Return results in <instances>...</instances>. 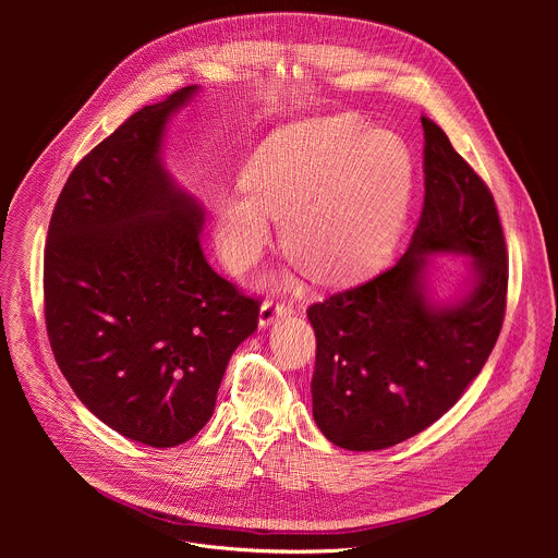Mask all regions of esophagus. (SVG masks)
<instances>
[{
	"label": "esophagus",
	"mask_w": 558,
	"mask_h": 558,
	"mask_svg": "<svg viewBox=\"0 0 558 558\" xmlns=\"http://www.w3.org/2000/svg\"><path fill=\"white\" fill-rule=\"evenodd\" d=\"M295 313L293 304L291 302H276V300H265L263 306H260V315H258V323L263 329H267L274 320H278V317H287Z\"/></svg>",
	"instance_id": "1"
}]
</instances>
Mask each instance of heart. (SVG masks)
Returning a JSON list of instances; mask_svg holds the SVG:
<instances>
[{
  "label": "heart",
  "instance_id": "1",
  "mask_svg": "<svg viewBox=\"0 0 558 558\" xmlns=\"http://www.w3.org/2000/svg\"><path fill=\"white\" fill-rule=\"evenodd\" d=\"M413 170L404 145L351 117L308 119L265 138L241 170L243 196L214 207L222 263L243 274L280 222V245L317 284H342L384 254L400 229Z\"/></svg>",
  "mask_w": 558,
  "mask_h": 558
}]
</instances>
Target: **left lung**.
<instances>
[{
	"mask_svg": "<svg viewBox=\"0 0 558 558\" xmlns=\"http://www.w3.org/2000/svg\"><path fill=\"white\" fill-rule=\"evenodd\" d=\"M422 218L404 256L364 284L311 304L313 420L347 450H381L415 437L448 413L480 375L499 338L508 258L486 183L422 117ZM470 257L466 289L437 301L430 255Z\"/></svg>",
	"mask_w": 558,
	"mask_h": 558,
	"instance_id": "1",
	"label": "left lung"
}]
</instances>
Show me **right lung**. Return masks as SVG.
<instances>
[{
    "instance_id": "add662e5",
    "label": "right lung",
    "mask_w": 558,
    "mask_h": 558,
    "mask_svg": "<svg viewBox=\"0 0 558 558\" xmlns=\"http://www.w3.org/2000/svg\"><path fill=\"white\" fill-rule=\"evenodd\" d=\"M187 86L145 106L65 181L44 252L46 329L82 404L123 437L172 448L211 417L260 304L203 256L205 211L163 168Z\"/></svg>"
}]
</instances>
